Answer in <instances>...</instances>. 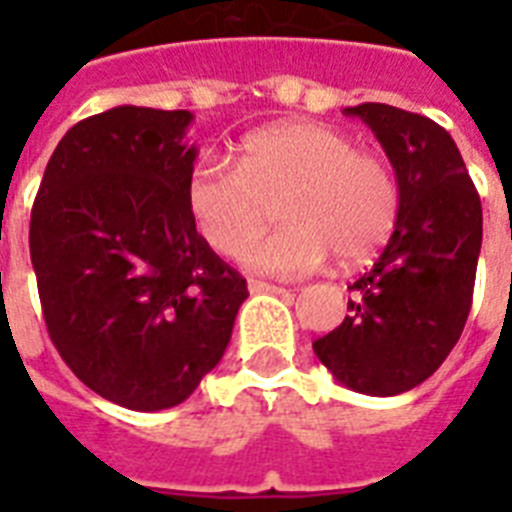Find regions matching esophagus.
I'll list each match as a JSON object with an SVG mask.
<instances>
[{
    "mask_svg": "<svg viewBox=\"0 0 512 512\" xmlns=\"http://www.w3.org/2000/svg\"><path fill=\"white\" fill-rule=\"evenodd\" d=\"M247 287L252 295H260V292H284V289L276 287V284H268V281H257V279H249Z\"/></svg>",
    "mask_w": 512,
    "mask_h": 512,
    "instance_id": "1",
    "label": "esophagus"
}]
</instances>
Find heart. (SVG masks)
I'll return each mask as SVG.
<instances>
[{"instance_id":"heart-1","label":"heart","mask_w":512,"mask_h":512,"mask_svg":"<svg viewBox=\"0 0 512 512\" xmlns=\"http://www.w3.org/2000/svg\"><path fill=\"white\" fill-rule=\"evenodd\" d=\"M282 201L281 232L248 242ZM185 201L209 247L252 271L303 276L337 255L361 263L388 241L398 217V183L390 164L358 151L345 132L316 122H281L241 143L239 167L201 159Z\"/></svg>"}]
</instances>
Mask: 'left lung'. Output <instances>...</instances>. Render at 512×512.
Returning <instances> with one entry per match:
<instances>
[{"mask_svg":"<svg viewBox=\"0 0 512 512\" xmlns=\"http://www.w3.org/2000/svg\"><path fill=\"white\" fill-rule=\"evenodd\" d=\"M345 114L369 124L385 148L398 217L388 247L348 287L345 321L313 350L345 388L398 396L428 380L465 329L484 236L481 199L441 124L385 103Z\"/></svg>","mask_w":512,"mask_h":512,"instance_id":"obj_1","label":"left lung"}]
</instances>
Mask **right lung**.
<instances>
[{"instance_id": "obj_1", "label": "right lung", "mask_w": 512, "mask_h": 512, "mask_svg": "<svg viewBox=\"0 0 512 512\" xmlns=\"http://www.w3.org/2000/svg\"><path fill=\"white\" fill-rule=\"evenodd\" d=\"M191 122V111L116 106L74 124L31 209L52 345L87 388L135 412L191 396L249 295L188 212Z\"/></svg>"}]
</instances>
